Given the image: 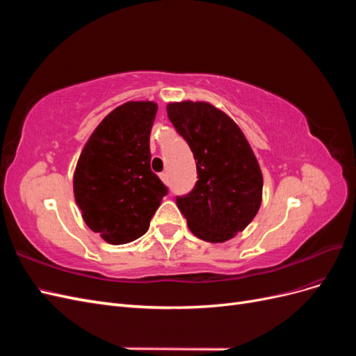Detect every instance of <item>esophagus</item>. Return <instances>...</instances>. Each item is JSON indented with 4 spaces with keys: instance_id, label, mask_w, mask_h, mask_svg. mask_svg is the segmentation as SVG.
Returning a JSON list of instances; mask_svg holds the SVG:
<instances>
[{
    "instance_id": "esophagus-1",
    "label": "esophagus",
    "mask_w": 356,
    "mask_h": 356,
    "mask_svg": "<svg viewBox=\"0 0 356 356\" xmlns=\"http://www.w3.org/2000/svg\"><path fill=\"white\" fill-rule=\"evenodd\" d=\"M160 179L163 181V182H168V174H166V172H161V174H160Z\"/></svg>"
}]
</instances>
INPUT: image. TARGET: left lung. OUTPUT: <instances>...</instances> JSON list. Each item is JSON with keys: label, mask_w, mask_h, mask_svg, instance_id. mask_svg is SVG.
<instances>
[{"label": "left lung", "mask_w": 356, "mask_h": 356, "mask_svg": "<svg viewBox=\"0 0 356 356\" xmlns=\"http://www.w3.org/2000/svg\"><path fill=\"white\" fill-rule=\"evenodd\" d=\"M166 110L197 168L195 187L177 196L178 209L199 239L229 241L261 204L263 175L252 149L239 126L208 102H172Z\"/></svg>", "instance_id": "left-lung-1"}]
</instances>
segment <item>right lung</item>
Wrapping results in <instances>:
<instances>
[{"label": "right lung", "instance_id": "right-lung-1", "mask_svg": "<svg viewBox=\"0 0 356 356\" xmlns=\"http://www.w3.org/2000/svg\"><path fill=\"white\" fill-rule=\"evenodd\" d=\"M157 104L117 106L86 143L74 174V197L84 222L111 245L148 230L168 187L149 168V134Z\"/></svg>", "mask_w": 356, "mask_h": 356}]
</instances>
